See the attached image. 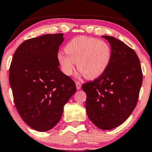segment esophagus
Returning a JSON list of instances; mask_svg holds the SVG:
<instances>
[{
  "instance_id": "1",
  "label": "esophagus",
  "mask_w": 152,
  "mask_h": 152,
  "mask_svg": "<svg viewBox=\"0 0 152 152\" xmlns=\"http://www.w3.org/2000/svg\"><path fill=\"white\" fill-rule=\"evenodd\" d=\"M76 88H77V90H80V88H81V84H80V83L79 82H76Z\"/></svg>"
}]
</instances>
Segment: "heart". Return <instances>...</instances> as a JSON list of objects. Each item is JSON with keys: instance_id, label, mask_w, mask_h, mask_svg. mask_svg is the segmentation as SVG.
Segmentation results:
<instances>
[{"instance_id": "heart-1", "label": "heart", "mask_w": 152, "mask_h": 152, "mask_svg": "<svg viewBox=\"0 0 152 152\" xmlns=\"http://www.w3.org/2000/svg\"><path fill=\"white\" fill-rule=\"evenodd\" d=\"M66 53L58 54L62 72L70 76L77 68L88 79L99 77L108 69L112 58L110 46L106 42L92 37H74L64 48Z\"/></svg>"}]
</instances>
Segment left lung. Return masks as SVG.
<instances>
[{
  "label": "left lung",
  "mask_w": 152,
  "mask_h": 152,
  "mask_svg": "<svg viewBox=\"0 0 152 152\" xmlns=\"http://www.w3.org/2000/svg\"><path fill=\"white\" fill-rule=\"evenodd\" d=\"M110 43L112 58L102 76L82 86L87 94L86 112L95 126L110 130L123 124L136 106L142 83L137 54L111 36H102Z\"/></svg>",
  "instance_id": "1"
}]
</instances>
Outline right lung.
Wrapping results in <instances>:
<instances>
[{"instance_id":"1","label":"right lung","mask_w":152,"mask_h":152,"mask_svg":"<svg viewBox=\"0 0 152 152\" xmlns=\"http://www.w3.org/2000/svg\"><path fill=\"white\" fill-rule=\"evenodd\" d=\"M63 41V33L32 38L13 56L9 80L16 108L24 122L36 131L53 128L76 92L74 80L59 68L58 52Z\"/></svg>"}]
</instances>
